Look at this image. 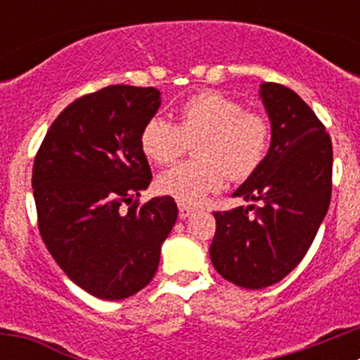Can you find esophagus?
<instances>
[{
    "label": "esophagus",
    "instance_id": "esophagus-1",
    "mask_svg": "<svg viewBox=\"0 0 360 360\" xmlns=\"http://www.w3.org/2000/svg\"><path fill=\"white\" fill-rule=\"evenodd\" d=\"M178 214H180V218H189L191 214H193V207H189V205H178Z\"/></svg>",
    "mask_w": 360,
    "mask_h": 360
}]
</instances>
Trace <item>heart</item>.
I'll list each match as a JSON object with an SVG mask.
<instances>
[{
    "label": "heart",
    "mask_w": 360,
    "mask_h": 360,
    "mask_svg": "<svg viewBox=\"0 0 360 360\" xmlns=\"http://www.w3.org/2000/svg\"><path fill=\"white\" fill-rule=\"evenodd\" d=\"M270 122L219 91H200L178 108V124L153 117L144 124L141 148L155 164H171L195 142V157L158 176L157 186L182 205H196L224 187L225 178L245 180L265 160Z\"/></svg>",
    "instance_id": "obj_1"
}]
</instances>
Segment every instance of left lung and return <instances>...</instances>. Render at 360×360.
I'll list each match as a JSON object with an SVG mask.
<instances>
[{"instance_id": "left-lung-1", "label": "left lung", "mask_w": 360, "mask_h": 360, "mask_svg": "<svg viewBox=\"0 0 360 360\" xmlns=\"http://www.w3.org/2000/svg\"><path fill=\"white\" fill-rule=\"evenodd\" d=\"M259 98L272 129L270 148L232 195L257 205L214 212L209 249L218 274L250 290L281 281L299 265L332 196V141L316 113L276 82L259 84Z\"/></svg>"}]
</instances>
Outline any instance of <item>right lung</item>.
Instances as JSON below:
<instances>
[{"label": "right lung", "instance_id": "obj_1", "mask_svg": "<svg viewBox=\"0 0 360 360\" xmlns=\"http://www.w3.org/2000/svg\"><path fill=\"white\" fill-rule=\"evenodd\" d=\"M160 95L115 84L73 101L34 160L41 238L63 272L98 299L120 301L151 281L178 218L171 196L133 202L151 184L141 133Z\"/></svg>", "mask_w": 360, "mask_h": 360}]
</instances>
